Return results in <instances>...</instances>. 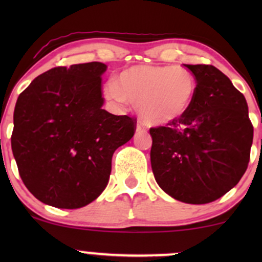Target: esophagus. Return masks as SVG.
Listing matches in <instances>:
<instances>
[{
    "label": "esophagus",
    "mask_w": 262,
    "mask_h": 262,
    "mask_svg": "<svg viewBox=\"0 0 262 262\" xmlns=\"http://www.w3.org/2000/svg\"><path fill=\"white\" fill-rule=\"evenodd\" d=\"M137 132H141V133H145L146 132V125L143 122L137 123Z\"/></svg>",
    "instance_id": "obj_1"
}]
</instances>
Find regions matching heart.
<instances>
[{
  "label": "heart",
  "mask_w": 262,
  "mask_h": 262,
  "mask_svg": "<svg viewBox=\"0 0 262 262\" xmlns=\"http://www.w3.org/2000/svg\"><path fill=\"white\" fill-rule=\"evenodd\" d=\"M197 90L194 75L173 65H138L122 71L104 86L108 100L138 107L151 125H166L185 116Z\"/></svg>",
  "instance_id": "heart-1"
}]
</instances>
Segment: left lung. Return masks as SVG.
Returning <instances> with one entry per match:
<instances>
[{"label":"left lung","instance_id":"8db88e82","mask_svg":"<svg viewBox=\"0 0 262 262\" xmlns=\"http://www.w3.org/2000/svg\"><path fill=\"white\" fill-rule=\"evenodd\" d=\"M197 90L185 116L150 129V161L164 192L180 202H213L248 169L254 128L248 103L228 76L212 65H186Z\"/></svg>","mask_w":262,"mask_h":262}]
</instances>
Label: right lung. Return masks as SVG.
Wrapping results in <instances>:
<instances>
[{
	"mask_svg": "<svg viewBox=\"0 0 262 262\" xmlns=\"http://www.w3.org/2000/svg\"><path fill=\"white\" fill-rule=\"evenodd\" d=\"M107 65L54 68L19 95L11 144L22 181L48 206L76 209L106 188L112 156L133 138L135 121L102 110Z\"/></svg>",
	"mask_w": 262,
	"mask_h": 262,
	"instance_id": "obj_1",
	"label": "right lung"
}]
</instances>
